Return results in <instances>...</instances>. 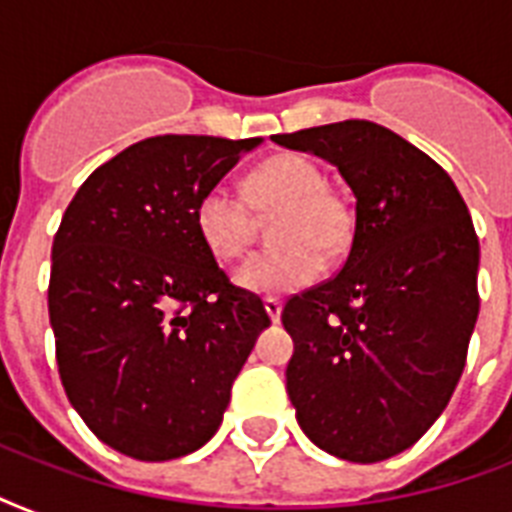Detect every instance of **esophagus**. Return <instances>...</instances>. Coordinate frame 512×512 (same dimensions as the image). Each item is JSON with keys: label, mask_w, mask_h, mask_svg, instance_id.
<instances>
[{"label": "esophagus", "mask_w": 512, "mask_h": 512, "mask_svg": "<svg viewBox=\"0 0 512 512\" xmlns=\"http://www.w3.org/2000/svg\"><path fill=\"white\" fill-rule=\"evenodd\" d=\"M265 311L271 316V321L281 319V300L279 297H265Z\"/></svg>", "instance_id": "esophagus-1"}]
</instances>
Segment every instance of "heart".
Listing matches in <instances>:
<instances>
[{
    "instance_id": "obj_1",
    "label": "heart",
    "mask_w": 512,
    "mask_h": 512,
    "mask_svg": "<svg viewBox=\"0 0 512 512\" xmlns=\"http://www.w3.org/2000/svg\"><path fill=\"white\" fill-rule=\"evenodd\" d=\"M241 193L209 185L193 207L201 244L220 263H231L255 239V212L271 215L276 244L249 255L236 271L239 287L255 295H287L319 279L324 252L337 255L350 241V212L324 185L311 159L279 154L249 172Z\"/></svg>"
}]
</instances>
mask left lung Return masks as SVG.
I'll list each match as a JSON object with an SVG mask.
<instances>
[{"instance_id": "8db88e82", "label": "left lung", "mask_w": 512, "mask_h": 512, "mask_svg": "<svg viewBox=\"0 0 512 512\" xmlns=\"http://www.w3.org/2000/svg\"><path fill=\"white\" fill-rule=\"evenodd\" d=\"M340 170L356 225L332 279L289 297L287 393L305 436L348 462L417 444L452 398L478 319V236L457 185L388 127L273 135Z\"/></svg>"}]
</instances>
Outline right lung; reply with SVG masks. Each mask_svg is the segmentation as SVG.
Listing matches in <instances>:
<instances>
[{
    "label": "right lung",
    "instance_id": "1",
    "mask_svg": "<svg viewBox=\"0 0 512 512\" xmlns=\"http://www.w3.org/2000/svg\"><path fill=\"white\" fill-rule=\"evenodd\" d=\"M260 138L156 135L100 164L52 241L55 358L87 428L143 462L196 452L271 319L201 244L193 207Z\"/></svg>",
    "mask_w": 512,
    "mask_h": 512
}]
</instances>
